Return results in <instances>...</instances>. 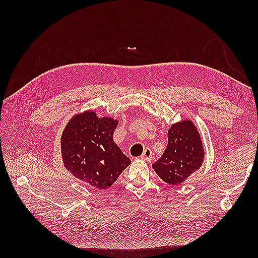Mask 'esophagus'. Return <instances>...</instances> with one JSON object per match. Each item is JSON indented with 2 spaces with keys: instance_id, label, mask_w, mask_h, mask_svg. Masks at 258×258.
<instances>
[{
  "instance_id": "obj_1",
  "label": "esophagus",
  "mask_w": 258,
  "mask_h": 258,
  "mask_svg": "<svg viewBox=\"0 0 258 258\" xmlns=\"http://www.w3.org/2000/svg\"><path fill=\"white\" fill-rule=\"evenodd\" d=\"M152 156H153V153L151 149H145L143 154H142V158L145 161H151L152 160Z\"/></svg>"
}]
</instances>
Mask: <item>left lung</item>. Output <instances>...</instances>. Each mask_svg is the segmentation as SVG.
<instances>
[{
    "mask_svg": "<svg viewBox=\"0 0 258 258\" xmlns=\"http://www.w3.org/2000/svg\"><path fill=\"white\" fill-rule=\"evenodd\" d=\"M167 138L166 150L152 167L165 183L178 185L202 166L204 146L199 131L190 119L173 124Z\"/></svg>",
    "mask_w": 258,
    "mask_h": 258,
    "instance_id": "obj_1",
    "label": "left lung"
}]
</instances>
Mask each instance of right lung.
I'll use <instances>...</instances> for the list:
<instances>
[{
  "instance_id": "1",
  "label": "right lung",
  "mask_w": 258,
  "mask_h": 258,
  "mask_svg": "<svg viewBox=\"0 0 258 258\" xmlns=\"http://www.w3.org/2000/svg\"><path fill=\"white\" fill-rule=\"evenodd\" d=\"M117 124V119L98 117L94 111H86L74 115L63 131L64 166L91 187H109L131 164L113 140Z\"/></svg>"
}]
</instances>
